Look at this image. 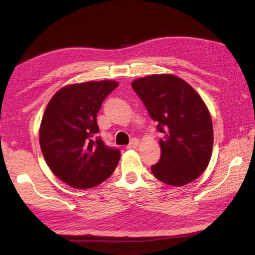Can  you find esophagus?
<instances>
[{
  "label": "esophagus",
  "instance_id": "1",
  "mask_svg": "<svg viewBox=\"0 0 255 255\" xmlns=\"http://www.w3.org/2000/svg\"><path fill=\"white\" fill-rule=\"evenodd\" d=\"M137 145H139V140L134 137V139H132L130 141V143L128 144V149H135L137 148Z\"/></svg>",
  "mask_w": 255,
  "mask_h": 255
}]
</instances>
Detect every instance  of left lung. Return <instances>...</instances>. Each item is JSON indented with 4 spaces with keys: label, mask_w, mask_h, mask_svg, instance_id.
I'll list each match as a JSON object with an SVG mask.
<instances>
[{
    "label": "left lung",
    "mask_w": 255,
    "mask_h": 255,
    "mask_svg": "<svg viewBox=\"0 0 255 255\" xmlns=\"http://www.w3.org/2000/svg\"><path fill=\"white\" fill-rule=\"evenodd\" d=\"M132 88L164 134L155 177L173 186L197 179L209 165L214 130L206 104L189 83L173 74L136 79Z\"/></svg>",
    "instance_id": "obj_1"
}]
</instances>
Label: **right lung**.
<instances>
[{"label": "right lung", "mask_w": 255, "mask_h": 255, "mask_svg": "<svg viewBox=\"0 0 255 255\" xmlns=\"http://www.w3.org/2000/svg\"><path fill=\"white\" fill-rule=\"evenodd\" d=\"M119 83L90 81L66 86L46 107L39 130L43 156L53 174L74 189H90L111 176L121 151L97 135V113Z\"/></svg>", "instance_id": "1"}]
</instances>
